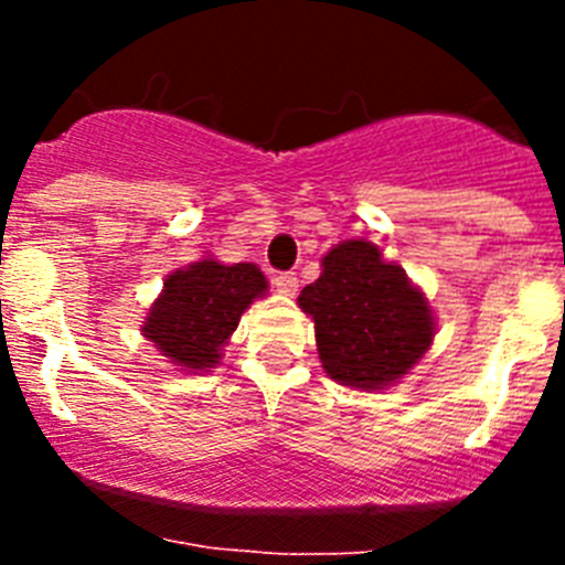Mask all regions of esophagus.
<instances>
[{"label": "esophagus", "instance_id": "esophagus-1", "mask_svg": "<svg viewBox=\"0 0 565 565\" xmlns=\"http://www.w3.org/2000/svg\"><path fill=\"white\" fill-rule=\"evenodd\" d=\"M274 286H277L279 294H286V297H294L299 288V279L294 271H279L277 277H274Z\"/></svg>", "mask_w": 565, "mask_h": 565}]
</instances>
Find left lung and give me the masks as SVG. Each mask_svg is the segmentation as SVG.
<instances>
[{
  "label": "left lung",
  "mask_w": 565,
  "mask_h": 565,
  "mask_svg": "<svg viewBox=\"0 0 565 565\" xmlns=\"http://www.w3.org/2000/svg\"><path fill=\"white\" fill-rule=\"evenodd\" d=\"M297 302L313 319L328 376L356 391L398 382L436 337V317L422 288L367 239L333 246L322 257L319 279L299 291Z\"/></svg>",
  "instance_id": "1"
}]
</instances>
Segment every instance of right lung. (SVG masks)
Returning a JSON list of instances; mask_svg holds the SVG:
<instances>
[{
    "instance_id": "add662e5",
    "label": "right lung",
    "mask_w": 565,
    "mask_h": 565,
    "mask_svg": "<svg viewBox=\"0 0 565 565\" xmlns=\"http://www.w3.org/2000/svg\"><path fill=\"white\" fill-rule=\"evenodd\" d=\"M266 291V274L254 263L226 266L203 257L169 274L141 331L181 371H209L221 364L223 344L243 311Z\"/></svg>"
}]
</instances>
